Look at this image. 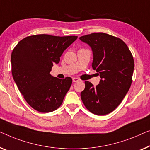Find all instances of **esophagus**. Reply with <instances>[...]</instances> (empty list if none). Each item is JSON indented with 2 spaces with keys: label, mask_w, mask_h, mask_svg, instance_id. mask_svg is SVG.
Returning a JSON list of instances; mask_svg holds the SVG:
<instances>
[{
  "label": "esophagus",
  "mask_w": 150,
  "mask_h": 150,
  "mask_svg": "<svg viewBox=\"0 0 150 150\" xmlns=\"http://www.w3.org/2000/svg\"><path fill=\"white\" fill-rule=\"evenodd\" d=\"M79 81V79H78L77 77H73V82H77Z\"/></svg>",
  "instance_id": "obj_1"
}]
</instances>
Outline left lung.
Returning <instances> with one entry per match:
<instances>
[{"label":"left lung","instance_id":"obj_1","mask_svg":"<svg viewBox=\"0 0 150 150\" xmlns=\"http://www.w3.org/2000/svg\"><path fill=\"white\" fill-rule=\"evenodd\" d=\"M79 39L91 47L92 68L102 79L96 87L85 81V89L81 92L82 102L94 114H108L121 103L131 86L133 56L122 39L108 34L94 33Z\"/></svg>","mask_w":150,"mask_h":150}]
</instances>
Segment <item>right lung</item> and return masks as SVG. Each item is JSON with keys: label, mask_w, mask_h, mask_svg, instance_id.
I'll return each mask as SVG.
<instances>
[{"label": "right lung", "mask_w": 150, "mask_h": 150, "mask_svg": "<svg viewBox=\"0 0 150 150\" xmlns=\"http://www.w3.org/2000/svg\"><path fill=\"white\" fill-rule=\"evenodd\" d=\"M77 39V36L32 35L21 40L13 50V78L24 98L35 110L49 113L62 105L72 79H58L50 72L54 64L60 62L64 50Z\"/></svg>", "instance_id": "1"}]
</instances>
